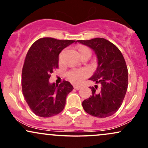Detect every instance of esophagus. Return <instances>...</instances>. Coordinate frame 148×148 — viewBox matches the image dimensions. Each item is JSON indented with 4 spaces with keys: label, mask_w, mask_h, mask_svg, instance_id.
<instances>
[{
    "label": "esophagus",
    "mask_w": 148,
    "mask_h": 148,
    "mask_svg": "<svg viewBox=\"0 0 148 148\" xmlns=\"http://www.w3.org/2000/svg\"><path fill=\"white\" fill-rule=\"evenodd\" d=\"M74 88L76 90H79V89H81V87L79 86H74Z\"/></svg>",
    "instance_id": "obj_1"
}]
</instances>
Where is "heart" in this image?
<instances>
[{
	"instance_id": "b5f03b06",
	"label": "heart",
	"mask_w": 148,
	"mask_h": 148,
	"mask_svg": "<svg viewBox=\"0 0 148 148\" xmlns=\"http://www.w3.org/2000/svg\"><path fill=\"white\" fill-rule=\"evenodd\" d=\"M78 52L80 57L83 58L84 56H90L91 51L90 49L86 46H79L77 47ZM67 79L70 81L71 83L74 84H79L83 81V80L86 79L88 76V72L85 69H72L69 71L67 73Z\"/></svg>"
}]
</instances>
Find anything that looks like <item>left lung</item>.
I'll use <instances>...</instances> for the list:
<instances>
[{"label":"left lung","mask_w":148,"mask_h":148,"mask_svg":"<svg viewBox=\"0 0 148 148\" xmlns=\"http://www.w3.org/2000/svg\"><path fill=\"white\" fill-rule=\"evenodd\" d=\"M76 42L95 51L98 66L90 80L101 84L90 87L92 95L85 99L82 106L88 114L97 118L111 116L123 103L128 86V70L121 51L113 43L104 38H94Z\"/></svg>","instance_id":"1"}]
</instances>
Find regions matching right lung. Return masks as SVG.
Masks as SVG:
<instances>
[{"mask_svg":"<svg viewBox=\"0 0 148 148\" xmlns=\"http://www.w3.org/2000/svg\"><path fill=\"white\" fill-rule=\"evenodd\" d=\"M74 42L43 37L34 42L27 53L22 69V92L35 115L49 118L64 109L67 95L74 88L65 80L56 86L49 79L58 68L61 51Z\"/></svg>","mask_w":148,"mask_h":148,"instance_id":"right-lung-1","label":"right lung"}]
</instances>
